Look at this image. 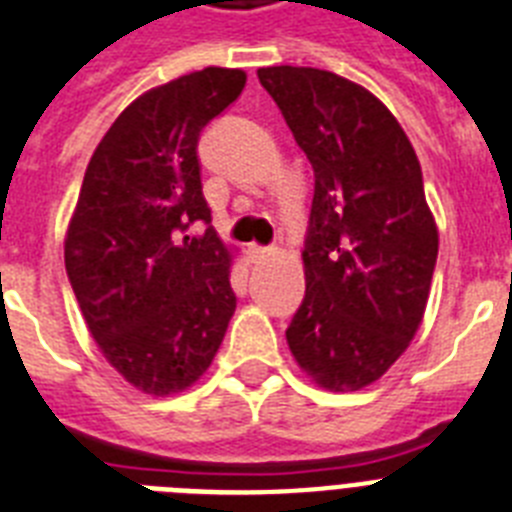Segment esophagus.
Wrapping results in <instances>:
<instances>
[{"label":"esophagus","instance_id":"esophagus-1","mask_svg":"<svg viewBox=\"0 0 512 512\" xmlns=\"http://www.w3.org/2000/svg\"><path fill=\"white\" fill-rule=\"evenodd\" d=\"M247 255L252 263H260V260H265V257L270 255V247H257V244H249Z\"/></svg>","mask_w":512,"mask_h":512}]
</instances>
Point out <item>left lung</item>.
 Segmentation results:
<instances>
[{"mask_svg":"<svg viewBox=\"0 0 512 512\" xmlns=\"http://www.w3.org/2000/svg\"><path fill=\"white\" fill-rule=\"evenodd\" d=\"M315 173L305 299L286 328L299 368L331 392L384 376L429 302L439 234L421 162L371 91L318 68H260Z\"/></svg>","mask_w":512,"mask_h":512,"instance_id":"obj_1","label":"left lung"}]
</instances>
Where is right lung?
<instances>
[{
	"label": "right lung",
	"mask_w": 512,
	"mask_h": 512,
	"mask_svg": "<svg viewBox=\"0 0 512 512\" xmlns=\"http://www.w3.org/2000/svg\"><path fill=\"white\" fill-rule=\"evenodd\" d=\"M244 83V70L205 68L131 102L94 149L68 226L83 321L107 363L155 397L210 368L236 310L197 144Z\"/></svg>",
	"instance_id": "1"
}]
</instances>
